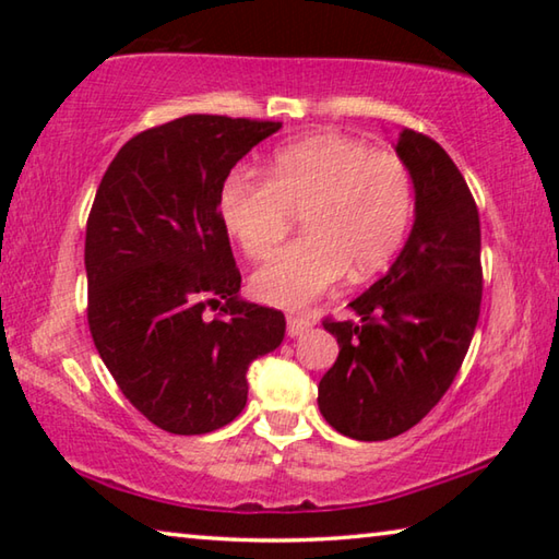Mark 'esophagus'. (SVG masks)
Wrapping results in <instances>:
<instances>
[{
	"mask_svg": "<svg viewBox=\"0 0 559 559\" xmlns=\"http://www.w3.org/2000/svg\"><path fill=\"white\" fill-rule=\"evenodd\" d=\"M313 328V320L306 318V316H288V335L290 337H298L302 333H308V330Z\"/></svg>",
	"mask_w": 559,
	"mask_h": 559,
	"instance_id": "esophagus-1",
	"label": "esophagus"
}]
</instances>
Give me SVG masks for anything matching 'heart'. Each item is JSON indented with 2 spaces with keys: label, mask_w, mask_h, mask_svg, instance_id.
Returning <instances> with one entry per match:
<instances>
[{
  "label": "heart",
  "mask_w": 559,
  "mask_h": 559,
  "mask_svg": "<svg viewBox=\"0 0 559 559\" xmlns=\"http://www.w3.org/2000/svg\"><path fill=\"white\" fill-rule=\"evenodd\" d=\"M293 212L306 236L251 278L253 296L278 308L308 306L347 269L362 281L390 263L412 222V173L400 155L325 132L278 147L266 177L239 167L219 189V219L249 259L269 257Z\"/></svg>",
  "instance_id": "obj_1"
}]
</instances>
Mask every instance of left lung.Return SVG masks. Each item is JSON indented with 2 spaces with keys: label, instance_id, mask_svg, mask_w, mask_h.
Wrapping results in <instances>:
<instances>
[{
  "label": "left lung",
  "instance_id": "1",
  "mask_svg": "<svg viewBox=\"0 0 559 559\" xmlns=\"http://www.w3.org/2000/svg\"><path fill=\"white\" fill-rule=\"evenodd\" d=\"M414 226L384 276L349 302L359 323L325 318L340 355L318 384L320 414L357 441L419 424L459 374L480 313V222L466 179L437 140L402 130Z\"/></svg>",
  "mask_w": 559,
  "mask_h": 559
}]
</instances>
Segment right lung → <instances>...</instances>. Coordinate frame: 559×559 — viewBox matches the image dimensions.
I'll return each mask as SVG.
<instances>
[{
  "instance_id": "add662e5",
  "label": "right lung",
  "mask_w": 559,
  "mask_h": 559,
  "mask_svg": "<svg viewBox=\"0 0 559 559\" xmlns=\"http://www.w3.org/2000/svg\"><path fill=\"white\" fill-rule=\"evenodd\" d=\"M273 120L185 116L112 157L86 226L88 328L112 380L169 433L194 437L246 406V370L286 335L281 310L239 298L219 189ZM206 307L221 316L205 318Z\"/></svg>"
}]
</instances>
